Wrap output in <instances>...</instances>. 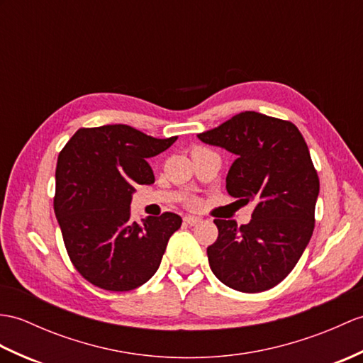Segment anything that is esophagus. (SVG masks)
Here are the masks:
<instances>
[{
	"label": "esophagus",
	"instance_id": "34e87169",
	"mask_svg": "<svg viewBox=\"0 0 363 363\" xmlns=\"http://www.w3.org/2000/svg\"><path fill=\"white\" fill-rule=\"evenodd\" d=\"M184 223L189 224V225H198L201 223V220H199V218H196V216L187 215V216H184Z\"/></svg>",
	"mask_w": 363,
	"mask_h": 363
}]
</instances>
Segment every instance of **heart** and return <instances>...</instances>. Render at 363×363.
Here are the masks:
<instances>
[{
    "label": "heart",
    "mask_w": 363,
    "mask_h": 363,
    "mask_svg": "<svg viewBox=\"0 0 363 363\" xmlns=\"http://www.w3.org/2000/svg\"><path fill=\"white\" fill-rule=\"evenodd\" d=\"M196 150H202V148H195L193 151H196ZM193 204H195V202H193Z\"/></svg>",
    "instance_id": "obj_1"
}]
</instances>
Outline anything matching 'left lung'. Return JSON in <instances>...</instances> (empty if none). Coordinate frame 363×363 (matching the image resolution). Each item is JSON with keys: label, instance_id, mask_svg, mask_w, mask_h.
<instances>
[{"label": "left lung", "instance_id": "8db88e82", "mask_svg": "<svg viewBox=\"0 0 363 363\" xmlns=\"http://www.w3.org/2000/svg\"><path fill=\"white\" fill-rule=\"evenodd\" d=\"M198 138L235 155L227 193L255 204L249 224L215 220L210 269L235 291L271 289L296 267L314 232L320 182L306 142L292 122L255 111L233 116Z\"/></svg>", "mask_w": 363, "mask_h": 363}]
</instances>
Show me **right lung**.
Instances as JSON below:
<instances>
[{"label": "right lung", "instance_id": "obj_1", "mask_svg": "<svg viewBox=\"0 0 363 363\" xmlns=\"http://www.w3.org/2000/svg\"><path fill=\"white\" fill-rule=\"evenodd\" d=\"M178 136L156 139L128 125L80 128L58 155L54 212L71 263L91 284L125 292L147 283L182 218L131 221L136 185L155 182L147 159Z\"/></svg>", "mask_w": 363, "mask_h": 363}]
</instances>
